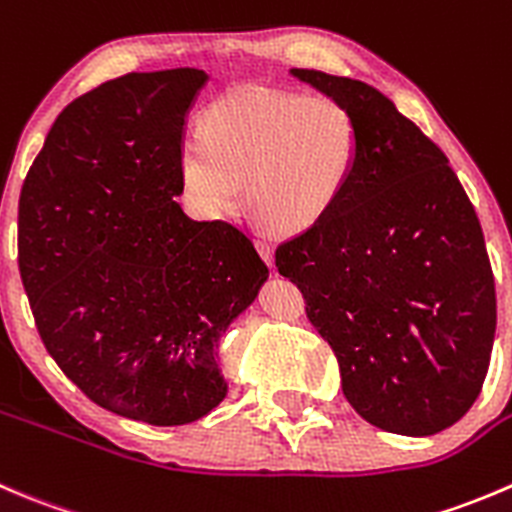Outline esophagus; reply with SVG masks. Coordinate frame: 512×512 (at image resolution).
Masks as SVG:
<instances>
[{"label":"esophagus","instance_id":"1","mask_svg":"<svg viewBox=\"0 0 512 512\" xmlns=\"http://www.w3.org/2000/svg\"><path fill=\"white\" fill-rule=\"evenodd\" d=\"M256 249H258V254H261L263 261H266L268 266H273V244H271V241L261 239V236H258V239H256Z\"/></svg>","mask_w":512,"mask_h":512}]
</instances>
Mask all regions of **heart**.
<instances>
[{"mask_svg":"<svg viewBox=\"0 0 512 512\" xmlns=\"http://www.w3.org/2000/svg\"><path fill=\"white\" fill-rule=\"evenodd\" d=\"M358 126L331 96L236 86L204 111L201 134L179 144V181L201 219L241 199L271 229L306 231L331 214L353 174Z\"/></svg>","mask_w":512,"mask_h":512,"instance_id":"1","label":"heart"}]
</instances>
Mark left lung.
<instances>
[{"instance_id": "1", "label": "left lung", "mask_w": 512, "mask_h": 512, "mask_svg": "<svg viewBox=\"0 0 512 512\" xmlns=\"http://www.w3.org/2000/svg\"><path fill=\"white\" fill-rule=\"evenodd\" d=\"M288 74L351 111L358 156L331 214L278 246V273L303 291L363 421L440 433L480 396L495 341L493 268L473 204L386 94L313 69Z\"/></svg>"}]
</instances>
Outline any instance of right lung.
Instances as JSON below:
<instances>
[{"instance_id": "add662e5", "label": "right lung", "mask_w": 512, "mask_h": 512, "mask_svg": "<svg viewBox=\"0 0 512 512\" xmlns=\"http://www.w3.org/2000/svg\"><path fill=\"white\" fill-rule=\"evenodd\" d=\"M204 69L131 72L74 99L19 196V273L49 356L96 406L186 426L229 393L216 348L268 266L184 214L179 144Z\"/></svg>"}]
</instances>
